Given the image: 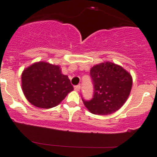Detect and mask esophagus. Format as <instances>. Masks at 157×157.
<instances>
[{
	"instance_id": "obj_1",
	"label": "esophagus",
	"mask_w": 157,
	"mask_h": 157,
	"mask_svg": "<svg viewBox=\"0 0 157 157\" xmlns=\"http://www.w3.org/2000/svg\"><path fill=\"white\" fill-rule=\"evenodd\" d=\"M80 85H77V86H75V91H80Z\"/></svg>"
}]
</instances>
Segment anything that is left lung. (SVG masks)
<instances>
[{"label":"left lung","instance_id":"left-lung-1","mask_svg":"<svg viewBox=\"0 0 157 157\" xmlns=\"http://www.w3.org/2000/svg\"><path fill=\"white\" fill-rule=\"evenodd\" d=\"M90 75L94 84L93 98L88 101L82 99L90 112L111 114L125 104L133 83L132 77L126 70L113 63H102L91 68Z\"/></svg>","mask_w":157,"mask_h":157}]
</instances>
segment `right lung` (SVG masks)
<instances>
[{
	"mask_svg": "<svg viewBox=\"0 0 157 157\" xmlns=\"http://www.w3.org/2000/svg\"><path fill=\"white\" fill-rule=\"evenodd\" d=\"M21 82L27 100L41 109L55 107L74 90L68 76L61 73L60 66L44 61L23 70Z\"/></svg>",
	"mask_w": 157,
	"mask_h": 157,
	"instance_id": "add662e5",
	"label": "right lung"
}]
</instances>
